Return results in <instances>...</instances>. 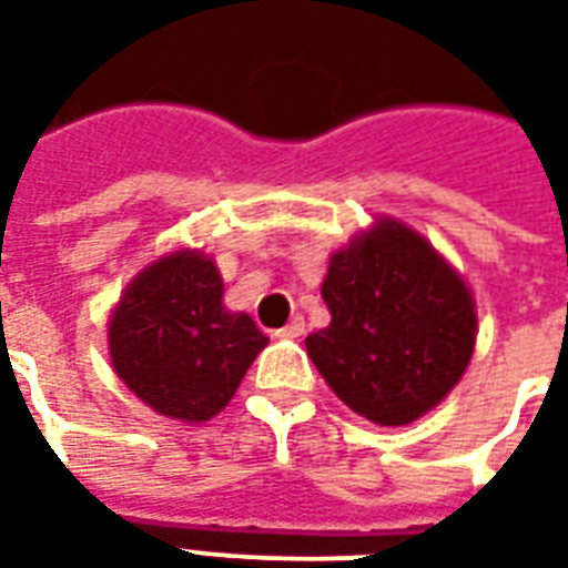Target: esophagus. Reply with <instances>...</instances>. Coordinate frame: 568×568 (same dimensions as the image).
Segmentation results:
<instances>
[{
	"mask_svg": "<svg viewBox=\"0 0 568 568\" xmlns=\"http://www.w3.org/2000/svg\"><path fill=\"white\" fill-rule=\"evenodd\" d=\"M276 337H288V341H297V337H304V320H292L285 328L276 332Z\"/></svg>",
	"mask_w": 568,
	"mask_h": 568,
	"instance_id": "obj_1",
	"label": "esophagus"
}]
</instances>
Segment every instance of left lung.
Listing matches in <instances>:
<instances>
[{
    "mask_svg": "<svg viewBox=\"0 0 568 568\" xmlns=\"http://www.w3.org/2000/svg\"><path fill=\"white\" fill-rule=\"evenodd\" d=\"M332 322L304 341L332 393L377 426L438 407L475 356L477 307L465 276L393 215L334 248L322 280Z\"/></svg>",
    "mask_w": 568,
    "mask_h": 568,
    "instance_id": "8db88e82",
    "label": "left lung"
}]
</instances>
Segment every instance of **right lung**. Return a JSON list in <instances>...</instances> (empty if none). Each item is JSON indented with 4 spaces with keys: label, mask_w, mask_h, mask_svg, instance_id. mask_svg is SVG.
<instances>
[{
    "label": "right lung",
    "mask_w": 568,
    "mask_h": 568,
    "mask_svg": "<svg viewBox=\"0 0 568 568\" xmlns=\"http://www.w3.org/2000/svg\"><path fill=\"white\" fill-rule=\"evenodd\" d=\"M224 280L203 248L179 246L145 264L109 313V358L154 414L206 423L222 414L267 346L248 313L224 307Z\"/></svg>",
    "instance_id": "obj_1"
}]
</instances>
